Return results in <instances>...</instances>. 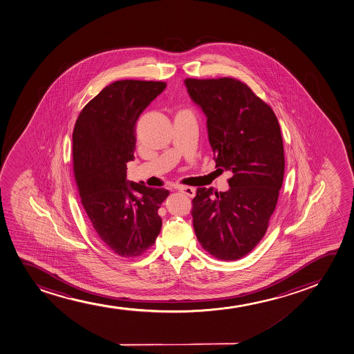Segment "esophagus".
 <instances>
[{"label":"esophagus","instance_id":"esophagus-1","mask_svg":"<svg viewBox=\"0 0 354 354\" xmlns=\"http://www.w3.org/2000/svg\"><path fill=\"white\" fill-rule=\"evenodd\" d=\"M178 189H179L181 193H183V194L189 196V198H193V196H196V189H194V188L188 187V186H180Z\"/></svg>","mask_w":354,"mask_h":354}]
</instances>
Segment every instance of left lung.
Returning <instances> with one entry per match:
<instances>
[{"label":"left lung","mask_w":354,"mask_h":354,"mask_svg":"<svg viewBox=\"0 0 354 354\" xmlns=\"http://www.w3.org/2000/svg\"><path fill=\"white\" fill-rule=\"evenodd\" d=\"M192 100L207 117L216 167L232 171L229 191L198 188L192 200L196 238L208 254L236 261L266 234L284 176L277 117L234 78L185 80Z\"/></svg>","instance_id":"left-lung-1"}]
</instances>
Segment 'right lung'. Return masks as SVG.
<instances>
[{"mask_svg":"<svg viewBox=\"0 0 354 354\" xmlns=\"http://www.w3.org/2000/svg\"><path fill=\"white\" fill-rule=\"evenodd\" d=\"M166 85L110 84L84 106L72 133L82 205L100 241L121 257L145 254L162 226L158 211L169 192L128 181L127 162L133 160L138 117Z\"/></svg>","mask_w":354,"mask_h":354,"instance_id":"obj_1","label":"right lung"}]
</instances>
